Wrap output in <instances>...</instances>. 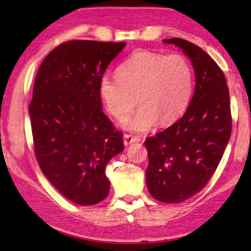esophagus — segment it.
I'll list each match as a JSON object with an SVG mask.
<instances>
[{
	"mask_svg": "<svg viewBox=\"0 0 251 251\" xmlns=\"http://www.w3.org/2000/svg\"><path fill=\"white\" fill-rule=\"evenodd\" d=\"M140 141V139L138 137H134V135H131V134H125L123 135V142H125L126 146H129L131 143H134V142H139Z\"/></svg>",
	"mask_w": 251,
	"mask_h": 251,
	"instance_id": "obj_1",
	"label": "esophagus"
}]
</instances>
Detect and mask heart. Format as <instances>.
I'll return each mask as SVG.
<instances>
[{
  "label": "heart",
  "instance_id": "b5f03b06",
  "mask_svg": "<svg viewBox=\"0 0 251 251\" xmlns=\"http://www.w3.org/2000/svg\"><path fill=\"white\" fill-rule=\"evenodd\" d=\"M194 88V71L186 56L137 51L118 69V75L101 77L100 93L110 114L121 120L138 102L140 106L123 121V128L145 133L161 120H176L186 110Z\"/></svg>",
  "mask_w": 251,
  "mask_h": 251
}]
</instances>
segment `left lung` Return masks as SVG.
Returning <instances> with one entry per match:
<instances>
[{
	"label": "left lung",
	"instance_id": "obj_1",
	"mask_svg": "<svg viewBox=\"0 0 251 251\" xmlns=\"http://www.w3.org/2000/svg\"><path fill=\"white\" fill-rule=\"evenodd\" d=\"M163 42L190 59L196 87L183 116L145 141L146 181L154 199L180 203L206 186L223 158L231 134L230 98L224 72L202 49L179 38Z\"/></svg>",
	"mask_w": 251,
	"mask_h": 251
}]
</instances>
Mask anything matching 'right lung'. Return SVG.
<instances>
[{"label": "right lung", "instance_id": "1", "mask_svg": "<svg viewBox=\"0 0 251 251\" xmlns=\"http://www.w3.org/2000/svg\"><path fill=\"white\" fill-rule=\"evenodd\" d=\"M126 42L72 40L40 65L28 106L34 152L47 179L80 206L108 196L105 167L123 135L102 112L100 81Z\"/></svg>", "mask_w": 251, "mask_h": 251}]
</instances>
